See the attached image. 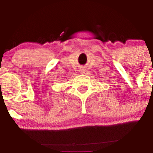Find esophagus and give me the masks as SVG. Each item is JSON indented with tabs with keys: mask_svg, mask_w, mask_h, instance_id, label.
Here are the masks:
<instances>
[{
	"mask_svg": "<svg viewBox=\"0 0 153 153\" xmlns=\"http://www.w3.org/2000/svg\"><path fill=\"white\" fill-rule=\"evenodd\" d=\"M81 73H84V69H81Z\"/></svg>",
	"mask_w": 153,
	"mask_h": 153,
	"instance_id": "esophagus-1",
	"label": "esophagus"
}]
</instances>
